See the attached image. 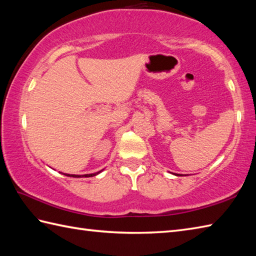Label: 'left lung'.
Wrapping results in <instances>:
<instances>
[{
	"instance_id": "obj_1",
	"label": "left lung",
	"mask_w": 256,
	"mask_h": 256,
	"mask_svg": "<svg viewBox=\"0 0 256 256\" xmlns=\"http://www.w3.org/2000/svg\"><path fill=\"white\" fill-rule=\"evenodd\" d=\"M175 175H176V174H175ZM176 176H179V175H176Z\"/></svg>"
}]
</instances>
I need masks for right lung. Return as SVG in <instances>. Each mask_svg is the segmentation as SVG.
I'll return each mask as SVG.
<instances>
[{
	"label": "right lung",
	"instance_id": "right-lung-1",
	"mask_svg": "<svg viewBox=\"0 0 256 256\" xmlns=\"http://www.w3.org/2000/svg\"><path fill=\"white\" fill-rule=\"evenodd\" d=\"M102 170L98 172H94V174H86V175H70V174H64V175H66L68 177H74V178H80V177H94V176H96L98 174H100Z\"/></svg>",
	"mask_w": 256,
	"mask_h": 256
}]
</instances>
